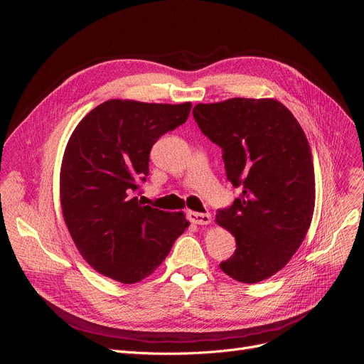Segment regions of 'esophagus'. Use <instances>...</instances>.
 <instances>
[{
  "instance_id": "34e87169",
  "label": "esophagus",
  "mask_w": 364,
  "mask_h": 364,
  "mask_svg": "<svg viewBox=\"0 0 364 364\" xmlns=\"http://www.w3.org/2000/svg\"><path fill=\"white\" fill-rule=\"evenodd\" d=\"M187 220L193 224L199 225H206L211 223V214H202V213H195V211H188L187 213Z\"/></svg>"
}]
</instances>
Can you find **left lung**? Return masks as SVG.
I'll return each instance as SVG.
<instances>
[{"label": "left lung", "mask_w": 364, "mask_h": 364, "mask_svg": "<svg viewBox=\"0 0 364 364\" xmlns=\"http://www.w3.org/2000/svg\"><path fill=\"white\" fill-rule=\"evenodd\" d=\"M193 118L223 150L227 180L242 193L218 209L236 239L220 269L242 283L269 279L288 264L309 232L316 183L307 137L291 110L273 99L196 105Z\"/></svg>", "instance_id": "left-lung-1"}]
</instances>
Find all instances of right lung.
Instances as JSON below:
<instances>
[{
    "label": "right lung",
    "mask_w": 364,
    "mask_h": 364,
    "mask_svg": "<svg viewBox=\"0 0 364 364\" xmlns=\"http://www.w3.org/2000/svg\"><path fill=\"white\" fill-rule=\"evenodd\" d=\"M192 103L107 100L72 132L60 172L69 233L87 262L121 283L155 272L188 221L141 205L151 146L188 118Z\"/></svg>",
    "instance_id": "1"
}]
</instances>
